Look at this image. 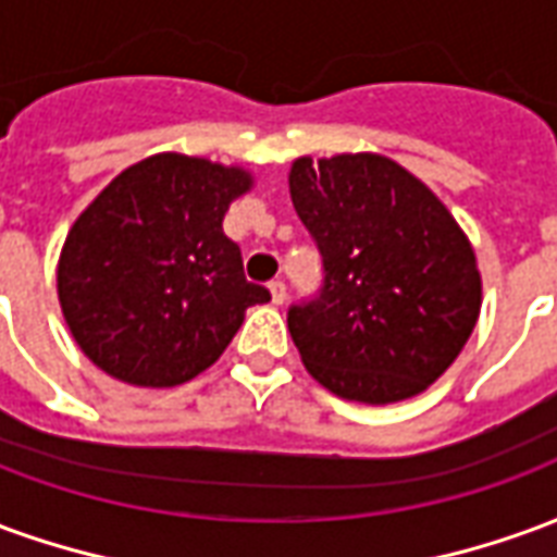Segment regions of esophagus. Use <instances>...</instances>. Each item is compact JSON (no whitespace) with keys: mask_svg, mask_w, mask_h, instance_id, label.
Instances as JSON below:
<instances>
[{"mask_svg":"<svg viewBox=\"0 0 557 557\" xmlns=\"http://www.w3.org/2000/svg\"><path fill=\"white\" fill-rule=\"evenodd\" d=\"M271 301L274 304H286V283L283 280H271Z\"/></svg>","mask_w":557,"mask_h":557,"instance_id":"1","label":"esophagus"}]
</instances>
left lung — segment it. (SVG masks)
<instances>
[{
    "label": "left lung",
    "instance_id": "left-lung-1",
    "mask_svg": "<svg viewBox=\"0 0 557 557\" xmlns=\"http://www.w3.org/2000/svg\"><path fill=\"white\" fill-rule=\"evenodd\" d=\"M289 194L325 268L313 301L289 307L307 373L367 406L423 394L478 325L466 232L426 184L373 151L298 158Z\"/></svg>",
    "mask_w": 557,
    "mask_h": 557
}]
</instances>
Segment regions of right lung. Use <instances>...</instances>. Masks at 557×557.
Masks as SVG:
<instances>
[{
    "label": "right lung",
    "instance_id": "right-lung-1",
    "mask_svg": "<svg viewBox=\"0 0 557 557\" xmlns=\"http://www.w3.org/2000/svg\"><path fill=\"white\" fill-rule=\"evenodd\" d=\"M242 166L175 151L119 172L74 220L55 268L59 304L83 355L137 387H175L218 361L247 307L271 301L223 235Z\"/></svg>",
    "mask_w": 557,
    "mask_h": 557
}]
</instances>
